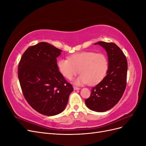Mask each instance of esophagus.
Returning <instances> with one entry per match:
<instances>
[{"mask_svg":"<svg viewBox=\"0 0 146 146\" xmlns=\"http://www.w3.org/2000/svg\"><path fill=\"white\" fill-rule=\"evenodd\" d=\"M73 88H74V90H80V88H78V87H77V86H73Z\"/></svg>","mask_w":146,"mask_h":146,"instance_id":"esophagus-1","label":"esophagus"}]
</instances>
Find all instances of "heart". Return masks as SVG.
Segmentation results:
<instances>
[{
  "mask_svg": "<svg viewBox=\"0 0 146 146\" xmlns=\"http://www.w3.org/2000/svg\"><path fill=\"white\" fill-rule=\"evenodd\" d=\"M57 68L60 74L68 80L76 74H81L75 81L78 85L88 83L91 85L100 82L107 72L108 59L102 53L82 52L70 56L68 59L60 58Z\"/></svg>",
  "mask_w": 146,
  "mask_h": 146,
  "instance_id": "1",
  "label": "heart"
}]
</instances>
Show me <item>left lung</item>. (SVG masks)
<instances>
[{
    "instance_id": "obj_1",
    "label": "left lung",
    "mask_w": 146,
    "mask_h": 146,
    "mask_svg": "<svg viewBox=\"0 0 146 146\" xmlns=\"http://www.w3.org/2000/svg\"><path fill=\"white\" fill-rule=\"evenodd\" d=\"M94 44L101 46L107 52L108 68L106 76L92 88L90 97L85 102L88 108L92 111L104 112L117 104L125 90L127 61L116 44L99 41Z\"/></svg>"
}]
</instances>
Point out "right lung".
<instances>
[{
  "label": "right lung",
  "mask_w": 146,
  "mask_h": 146,
  "mask_svg": "<svg viewBox=\"0 0 146 146\" xmlns=\"http://www.w3.org/2000/svg\"><path fill=\"white\" fill-rule=\"evenodd\" d=\"M62 50L45 42L29 47L18 65V78L25 100L35 110L54 116L64 110L74 89L57 68Z\"/></svg>",
  "instance_id": "add662e5"
}]
</instances>
